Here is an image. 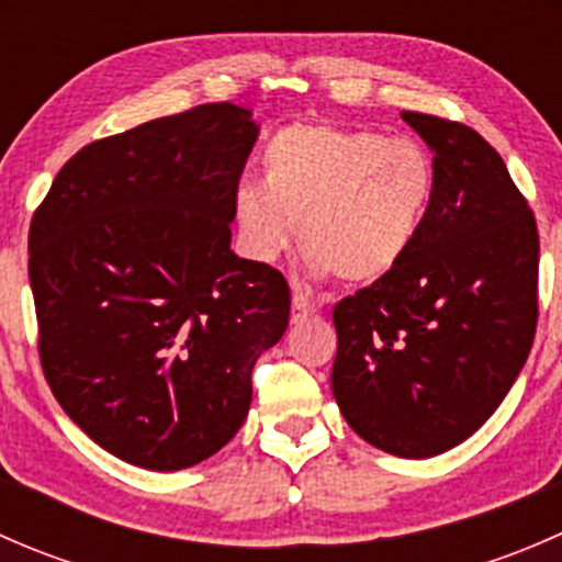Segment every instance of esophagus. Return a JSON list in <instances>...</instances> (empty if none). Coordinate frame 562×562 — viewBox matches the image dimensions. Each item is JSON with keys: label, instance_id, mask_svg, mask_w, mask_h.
<instances>
[{"label": "esophagus", "instance_id": "34e87169", "mask_svg": "<svg viewBox=\"0 0 562 562\" xmlns=\"http://www.w3.org/2000/svg\"><path fill=\"white\" fill-rule=\"evenodd\" d=\"M317 313V304L313 302L310 296H304L302 291H293V299H291V317L293 323L304 321V317L315 315Z\"/></svg>", "mask_w": 562, "mask_h": 562}]
</instances>
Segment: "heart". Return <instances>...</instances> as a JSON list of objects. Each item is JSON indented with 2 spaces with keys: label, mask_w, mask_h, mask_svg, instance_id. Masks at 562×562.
Wrapping results in <instances>:
<instances>
[{
  "label": "heart",
  "mask_w": 562,
  "mask_h": 562,
  "mask_svg": "<svg viewBox=\"0 0 562 562\" xmlns=\"http://www.w3.org/2000/svg\"><path fill=\"white\" fill-rule=\"evenodd\" d=\"M263 187L234 192L241 249L269 263L293 241L310 266L367 285L405 260L435 192V166L411 138L337 124H288L260 155Z\"/></svg>",
  "instance_id": "1"
}]
</instances>
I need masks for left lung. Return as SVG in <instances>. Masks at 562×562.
<instances>
[{
  "label": "left lung",
  "instance_id": "left-lung-1",
  "mask_svg": "<svg viewBox=\"0 0 562 562\" xmlns=\"http://www.w3.org/2000/svg\"><path fill=\"white\" fill-rule=\"evenodd\" d=\"M435 151V192L394 271L334 307L331 391L375 449L427 459L468 440L525 367L538 228L503 157L462 122L402 111Z\"/></svg>",
  "mask_w": 562,
  "mask_h": 562
}]
</instances>
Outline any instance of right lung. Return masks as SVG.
<instances>
[{"instance_id": "add662e5", "label": "right lung", "mask_w": 562, "mask_h": 562, "mask_svg": "<svg viewBox=\"0 0 562 562\" xmlns=\"http://www.w3.org/2000/svg\"><path fill=\"white\" fill-rule=\"evenodd\" d=\"M255 138L234 103L151 119L76 151L32 217L45 381L138 468L217 454L245 424L255 361L288 328L285 277L231 249Z\"/></svg>"}]
</instances>
